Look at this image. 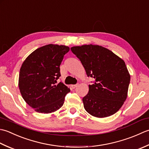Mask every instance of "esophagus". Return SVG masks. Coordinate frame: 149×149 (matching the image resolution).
<instances>
[{
    "label": "esophagus",
    "instance_id": "34e87169",
    "mask_svg": "<svg viewBox=\"0 0 149 149\" xmlns=\"http://www.w3.org/2000/svg\"><path fill=\"white\" fill-rule=\"evenodd\" d=\"M78 84H75V85H72V86H71V87L72 88V89H74V88H76V87H77V86H78Z\"/></svg>",
    "mask_w": 149,
    "mask_h": 149
}]
</instances>
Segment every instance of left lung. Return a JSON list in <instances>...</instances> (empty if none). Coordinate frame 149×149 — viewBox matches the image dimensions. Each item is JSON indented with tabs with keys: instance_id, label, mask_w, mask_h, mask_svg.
<instances>
[{
	"instance_id": "8db88e82",
	"label": "left lung",
	"mask_w": 149,
	"mask_h": 149,
	"mask_svg": "<svg viewBox=\"0 0 149 149\" xmlns=\"http://www.w3.org/2000/svg\"><path fill=\"white\" fill-rule=\"evenodd\" d=\"M87 77L95 79L82 100L86 111L97 118L110 116L119 111L127 96L130 76L125 62L113 52L98 45L74 46Z\"/></svg>"
}]
</instances>
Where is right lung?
Segmentation results:
<instances>
[{
  "label": "right lung",
  "mask_w": 149,
  "mask_h": 149,
  "mask_svg": "<svg viewBox=\"0 0 149 149\" xmlns=\"http://www.w3.org/2000/svg\"><path fill=\"white\" fill-rule=\"evenodd\" d=\"M69 47L48 44L31 53L20 69L19 87L23 99L38 113H51L64 103L70 89L62 82L60 65Z\"/></svg>",
  "instance_id": "add662e5"
}]
</instances>
